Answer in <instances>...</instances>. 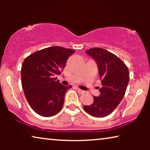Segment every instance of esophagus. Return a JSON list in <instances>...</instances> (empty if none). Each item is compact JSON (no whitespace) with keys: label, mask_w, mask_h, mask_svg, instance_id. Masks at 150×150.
Returning a JSON list of instances; mask_svg holds the SVG:
<instances>
[{"label":"esophagus","mask_w":150,"mask_h":150,"mask_svg":"<svg viewBox=\"0 0 150 150\" xmlns=\"http://www.w3.org/2000/svg\"><path fill=\"white\" fill-rule=\"evenodd\" d=\"M76 89L77 90V91L79 92V93L80 94H83V93H85V91H83V90H82V89H79V87H76Z\"/></svg>","instance_id":"obj_1"}]
</instances>
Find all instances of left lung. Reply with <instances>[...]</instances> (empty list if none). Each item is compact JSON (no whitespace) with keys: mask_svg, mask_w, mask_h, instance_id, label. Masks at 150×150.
<instances>
[{"mask_svg":"<svg viewBox=\"0 0 150 150\" xmlns=\"http://www.w3.org/2000/svg\"><path fill=\"white\" fill-rule=\"evenodd\" d=\"M85 52L97 63L102 86L100 95L93 96L92 104L83 108L91 116L104 117L111 113L124 98L129 82L128 69L116 55L104 49L90 48Z\"/></svg>","mask_w":150,"mask_h":150,"instance_id":"1","label":"left lung"}]
</instances>
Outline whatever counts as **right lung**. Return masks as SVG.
Wrapping results in <instances>:
<instances>
[{
	"label": "right lung",
	"instance_id": "add662e5",
	"mask_svg": "<svg viewBox=\"0 0 150 150\" xmlns=\"http://www.w3.org/2000/svg\"><path fill=\"white\" fill-rule=\"evenodd\" d=\"M72 49L53 46L30 54L22 66V86L30 107L43 117H51L60 111L66 91L56 77L64 69Z\"/></svg>",
	"mask_w": 150,
	"mask_h": 150
}]
</instances>
